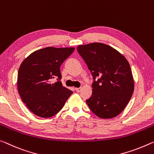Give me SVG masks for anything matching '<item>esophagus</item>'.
Wrapping results in <instances>:
<instances>
[{
    "label": "esophagus",
    "mask_w": 154,
    "mask_h": 154,
    "mask_svg": "<svg viewBox=\"0 0 154 154\" xmlns=\"http://www.w3.org/2000/svg\"><path fill=\"white\" fill-rule=\"evenodd\" d=\"M75 90L76 91H77L78 93H79V92L81 91V90H82V88H81V87H80V88H75Z\"/></svg>",
    "instance_id": "1"
}]
</instances>
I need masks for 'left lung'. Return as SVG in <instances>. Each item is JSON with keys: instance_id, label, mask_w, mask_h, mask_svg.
Instances as JSON below:
<instances>
[{"instance_id": "left-lung-1", "label": "left lung", "mask_w": 154, "mask_h": 154, "mask_svg": "<svg viewBox=\"0 0 154 154\" xmlns=\"http://www.w3.org/2000/svg\"><path fill=\"white\" fill-rule=\"evenodd\" d=\"M77 50L94 79L93 93L86 100L91 110L102 119L117 117L126 107L134 89L129 63L123 54L102 43L80 45ZM98 79L95 81V79Z\"/></svg>"}]
</instances>
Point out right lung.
Instances as JSON below:
<instances>
[{
    "label": "right lung",
    "mask_w": 154,
    "mask_h": 154,
    "mask_svg": "<svg viewBox=\"0 0 154 154\" xmlns=\"http://www.w3.org/2000/svg\"><path fill=\"white\" fill-rule=\"evenodd\" d=\"M75 48L47 47L36 50L20 65L17 85L20 97L35 115L49 118L59 112L73 91L63 86L60 67ZM57 79L53 83L52 79Z\"/></svg>",
    "instance_id": "add662e5"
}]
</instances>
